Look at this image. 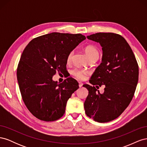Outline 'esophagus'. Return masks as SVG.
I'll use <instances>...</instances> for the list:
<instances>
[{
	"instance_id": "34e87169",
	"label": "esophagus",
	"mask_w": 147,
	"mask_h": 147,
	"mask_svg": "<svg viewBox=\"0 0 147 147\" xmlns=\"http://www.w3.org/2000/svg\"><path fill=\"white\" fill-rule=\"evenodd\" d=\"M78 83H79V87L80 88H81L82 86H83V83L82 82H78Z\"/></svg>"
}]
</instances>
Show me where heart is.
Masks as SVG:
<instances>
[{"label":"heart","mask_w":147,"mask_h":147,"mask_svg":"<svg viewBox=\"0 0 147 147\" xmlns=\"http://www.w3.org/2000/svg\"><path fill=\"white\" fill-rule=\"evenodd\" d=\"M84 51H85L87 56L89 57V59H91L92 57H99V52L97 49L92 45H88L84 48ZM74 56V51H70L67 57V63H70L72 60V57ZM72 74L74 75L75 77H76L78 79L80 80H84L86 78L87 74L89 73L88 71L80 69V68H75L74 69L72 72H71Z\"/></svg>","instance_id":"1"}]
</instances>
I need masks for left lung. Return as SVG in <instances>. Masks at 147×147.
Wrapping results in <instances>:
<instances>
[{"instance_id": "left-lung-1", "label": "left lung", "mask_w": 147, "mask_h": 147, "mask_svg": "<svg viewBox=\"0 0 147 147\" xmlns=\"http://www.w3.org/2000/svg\"><path fill=\"white\" fill-rule=\"evenodd\" d=\"M87 38L100 43L103 55L90 80L93 86L83 84L89 92L84 108L87 116L95 121L109 122L129 105L139 80V66L131 48L120 35L99 32ZM103 84L105 92L100 94L94 85Z\"/></svg>"}]
</instances>
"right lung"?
<instances>
[{
	"label": "right lung",
	"mask_w": 147,
	"mask_h": 147,
	"mask_svg": "<svg viewBox=\"0 0 147 147\" xmlns=\"http://www.w3.org/2000/svg\"><path fill=\"white\" fill-rule=\"evenodd\" d=\"M85 39L81 34L52 32L32 39L24 48L17 80L26 107L37 118L53 121L64 115L78 83L69 77L58 84L53 76L65 72L69 53Z\"/></svg>",
	"instance_id": "obj_1"
}]
</instances>
